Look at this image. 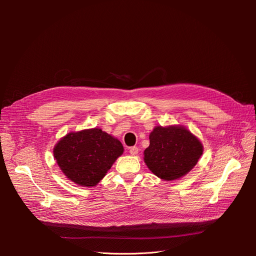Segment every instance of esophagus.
Here are the masks:
<instances>
[{
    "label": "esophagus",
    "mask_w": 256,
    "mask_h": 256,
    "mask_svg": "<svg viewBox=\"0 0 256 256\" xmlns=\"http://www.w3.org/2000/svg\"><path fill=\"white\" fill-rule=\"evenodd\" d=\"M138 152H139V150H138L137 146H132V147H130V154L132 156L137 154Z\"/></svg>",
    "instance_id": "esophagus-1"
}]
</instances>
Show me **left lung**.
<instances>
[{
  "label": "left lung",
  "mask_w": 256,
  "mask_h": 256,
  "mask_svg": "<svg viewBox=\"0 0 256 256\" xmlns=\"http://www.w3.org/2000/svg\"><path fill=\"white\" fill-rule=\"evenodd\" d=\"M202 152V144L186 128L156 126L150 135V146L144 150V162L160 178L173 180L189 172Z\"/></svg>",
  "instance_id": "1"
}]
</instances>
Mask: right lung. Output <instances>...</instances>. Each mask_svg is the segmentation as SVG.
Listing matches in <instances>:
<instances>
[{
    "label": "right lung",
    "instance_id": "1",
    "mask_svg": "<svg viewBox=\"0 0 256 256\" xmlns=\"http://www.w3.org/2000/svg\"><path fill=\"white\" fill-rule=\"evenodd\" d=\"M122 152L120 141L100 128L67 134L54 148L67 178L84 186H96Z\"/></svg>",
    "mask_w": 256,
    "mask_h": 256
}]
</instances>
